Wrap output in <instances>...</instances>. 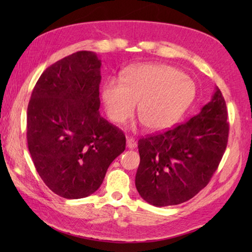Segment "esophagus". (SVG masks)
<instances>
[{
  "label": "esophagus",
  "instance_id": "34e87169",
  "mask_svg": "<svg viewBox=\"0 0 252 252\" xmlns=\"http://www.w3.org/2000/svg\"><path fill=\"white\" fill-rule=\"evenodd\" d=\"M126 147L129 149H134L136 147L135 139L134 138H129V136H127V138H126Z\"/></svg>",
  "mask_w": 252,
  "mask_h": 252
}]
</instances>
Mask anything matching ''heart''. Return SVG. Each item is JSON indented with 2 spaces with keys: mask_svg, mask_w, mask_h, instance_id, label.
<instances>
[{
  "mask_svg": "<svg viewBox=\"0 0 252 252\" xmlns=\"http://www.w3.org/2000/svg\"><path fill=\"white\" fill-rule=\"evenodd\" d=\"M194 84L176 67L165 64H142L132 67L122 81L105 83L102 97L108 117L122 123L138 117L150 131L173 126L186 112L194 97Z\"/></svg>",
  "mask_w": 252,
  "mask_h": 252,
  "instance_id": "heart-1",
  "label": "heart"
}]
</instances>
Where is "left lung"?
<instances>
[{"label": "left lung", "mask_w": 252, "mask_h": 252, "mask_svg": "<svg viewBox=\"0 0 252 252\" xmlns=\"http://www.w3.org/2000/svg\"><path fill=\"white\" fill-rule=\"evenodd\" d=\"M228 111L216 89L211 101L189 121L138 142L135 187L148 203L174 206L193 198L211 180L225 151Z\"/></svg>", "instance_id": "8db88e82"}]
</instances>
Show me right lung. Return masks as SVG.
<instances>
[{"mask_svg": "<svg viewBox=\"0 0 252 252\" xmlns=\"http://www.w3.org/2000/svg\"><path fill=\"white\" fill-rule=\"evenodd\" d=\"M101 60L79 51L49 66L28 105L27 138L34 167L54 193L81 199L99 189L126 149V135L100 116Z\"/></svg>", "mask_w": 252, "mask_h": 252, "instance_id": "1", "label": "right lung"}]
</instances>
